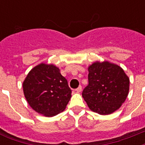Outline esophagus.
<instances>
[{
  "instance_id": "34e87169",
  "label": "esophagus",
  "mask_w": 145,
  "mask_h": 145,
  "mask_svg": "<svg viewBox=\"0 0 145 145\" xmlns=\"http://www.w3.org/2000/svg\"><path fill=\"white\" fill-rule=\"evenodd\" d=\"M75 91H76L77 93H80V92H81V91H82V86H79V87L76 89H75Z\"/></svg>"
}]
</instances>
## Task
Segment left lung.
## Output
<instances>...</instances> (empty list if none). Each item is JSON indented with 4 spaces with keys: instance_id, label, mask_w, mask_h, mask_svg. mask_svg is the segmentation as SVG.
I'll use <instances>...</instances> for the list:
<instances>
[{
    "instance_id": "8db88e82",
    "label": "left lung",
    "mask_w": 145,
    "mask_h": 145,
    "mask_svg": "<svg viewBox=\"0 0 145 145\" xmlns=\"http://www.w3.org/2000/svg\"><path fill=\"white\" fill-rule=\"evenodd\" d=\"M89 84L82 96L89 108L101 115L115 112L126 101L129 77L117 64L94 61L88 67Z\"/></svg>"
}]
</instances>
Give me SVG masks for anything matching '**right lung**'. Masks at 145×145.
Segmentation results:
<instances>
[{"label":"right lung","mask_w":145,"mask_h":145,"mask_svg":"<svg viewBox=\"0 0 145 145\" xmlns=\"http://www.w3.org/2000/svg\"><path fill=\"white\" fill-rule=\"evenodd\" d=\"M22 88L31 108L48 117L63 111L71 97L67 80L54 64L41 62L34 67L24 80Z\"/></svg>","instance_id":"right-lung-1"}]
</instances>
